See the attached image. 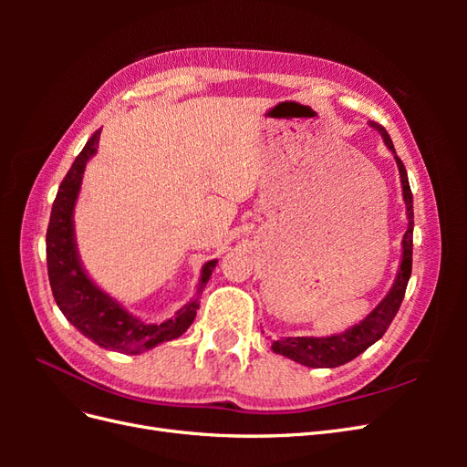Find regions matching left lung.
<instances>
[{
  "instance_id": "left-lung-1",
  "label": "left lung",
  "mask_w": 467,
  "mask_h": 467,
  "mask_svg": "<svg viewBox=\"0 0 467 467\" xmlns=\"http://www.w3.org/2000/svg\"><path fill=\"white\" fill-rule=\"evenodd\" d=\"M372 126L381 134L386 146L395 155L393 142L384 126H379L376 122H372ZM395 161H398V169L401 175L409 228L401 242L403 257H401L400 271H398V276H395L389 294L374 307V312L368 317L362 319L358 325H355V327L347 329L341 335L276 338V341H273V350L276 355H282L294 362L309 366V368H335V366H343L352 358H357L360 352H364L370 345H374L378 338L388 331L395 314L400 312V306L403 302L407 282H409V276H411V266H413V194H411V187H409V179H407L403 161L398 158V155H395Z\"/></svg>"
}]
</instances>
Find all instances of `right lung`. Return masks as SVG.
I'll return each mask as SVG.
<instances>
[{
  "label": "right lung",
  "instance_id": "1",
  "mask_svg": "<svg viewBox=\"0 0 467 467\" xmlns=\"http://www.w3.org/2000/svg\"><path fill=\"white\" fill-rule=\"evenodd\" d=\"M99 136H101V130H97L88 140L86 148L79 151L74 165L69 167V171L60 182L58 194H56V201L52 204L47 230L48 280L60 312L81 335H86L103 348L126 352V355H140V352L171 341V338L185 333L196 317L199 296L182 306L173 319H167L160 325L144 323L142 319L126 312L117 300H112L101 288H97L93 280L83 271L74 237V206L79 194L83 171H86L88 161L97 151ZM216 263L218 261H208L202 266V276L196 294L204 290Z\"/></svg>",
  "mask_w": 467,
  "mask_h": 467
}]
</instances>
